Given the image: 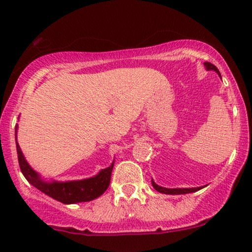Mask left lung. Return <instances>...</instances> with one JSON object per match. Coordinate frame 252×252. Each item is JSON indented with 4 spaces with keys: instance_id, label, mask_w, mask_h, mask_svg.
<instances>
[{
    "instance_id": "8db88e82",
    "label": "left lung",
    "mask_w": 252,
    "mask_h": 252,
    "mask_svg": "<svg viewBox=\"0 0 252 252\" xmlns=\"http://www.w3.org/2000/svg\"><path fill=\"white\" fill-rule=\"evenodd\" d=\"M204 65L206 66L207 70H213V71H216L217 73H218L219 76H220V72H219L218 68H217L216 66L213 65V63H205ZM152 184H153V187H154V189H155L156 190H158V192L163 193V194H186V193L196 192V190H199V189H201V187H196V189H164V187L158 186V185H156L154 181H152Z\"/></svg>"
}]
</instances>
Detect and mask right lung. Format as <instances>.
Returning a JSON list of instances; mask_svg holds the SVG:
<instances>
[{"label":"right lung","mask_w":252,"mask_h":252,"mask_svg":"<svg viewBox=\"0 0 252 252\" xmlns=\"http://www.w3.org/2000/svg\"><path fill=\"white\" fill-rule=\"evenodd\" d=\"M17 128V126H16ZM17 158H19L20 169L22 174L27 179V181L37 189L47 194L51 198L63 202V204H74V202L90 201L102 195L110 185L111 172L114 168V163L108 168L100 170L99 174L94 178L85 179V180L67 181V182H52L47 184L40 180L39 175L31 168L30 164L25 160L24 154L16 142Z\"/></svg>","instance_id":"right-lung-1"}]
</instances>
